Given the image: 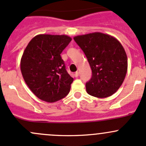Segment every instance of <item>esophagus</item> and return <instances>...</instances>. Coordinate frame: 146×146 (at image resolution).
Masks as SVG:
<instances>
[{"label": "esophagus", "mask_w": 146, "mask_h": 146, "mask_svg": "<svg viewBox=\"0 0 146 146\" xmlns=\"http://www.w3.org/2000/svg\"><path fill=\"white\" fill-rule=\"evenodd\" d=\"M74 76H75V77H76V78L78 77V76H79V72H78V71H76V73H75Z\"/></svg>", "instance_id": "1"}]
</instances>
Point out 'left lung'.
<instances>
[{"instance_id": "left-lung-1", "label": "left lung", "mask_w": 146, "mask_h": 146, "mask_svg": "<svg viewBox=\"0 0 146 146\" xmlns=\"http://www.w3.org/2000/svg\"><path fill=\"white\" fill-rule=\"evenodd\" d=\"M82 49L91 67L92 76L86 83L87 92L106 98L117 92L127 72V56L114 37L95 32L73 38Z\"/></svg>"}]
</instances>
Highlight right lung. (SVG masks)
I'll use <instances>...</instances> for the list:
<instances>
[{
	"instance_id": "add662e5",
	"label": "right lung",
	"mask_w": 146,
	"mask_h": 146,
	"mask_svg": "<svg viewBox=\"0 0 146 146\" xmlns=\"http://www.w3.org/2000/svg\"><path fill=\"white\" fill-rule=\"evenodd\" d=\"M66 35H37L29 42L21 59L24 81L38 98L52 103L70 92L73 78L66 70L61 54L71 41Z\"/></svg>"
}]
</instances>
